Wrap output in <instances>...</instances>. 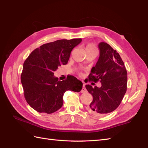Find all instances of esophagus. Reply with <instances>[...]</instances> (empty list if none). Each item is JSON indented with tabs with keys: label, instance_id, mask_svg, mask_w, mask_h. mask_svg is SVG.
<instances>
[{
	"label": "esophagus",
	"instance_id": "esophagus-1",
	"mask_svg": "<svg viewBox=\"0 0 148 148\" xmlns=\"http://www.w3.org/2000/svg\"><path fill=\"white\" fill-rule=\"evenodd\" d=\"M87 92L86 89L85 88V84H83V88H82V90H81V93H85Z\"/></svg>",
	"mask_w": 148,
	"mask_h": 148
}]
</instances>
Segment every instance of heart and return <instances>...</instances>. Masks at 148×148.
I'll list each match as a JSON object with an SVG mask.
<instances>
[{
    "instance_id": "b5f03b06",
    "label": "heart",
    "mask_w": 148,
    "mask_h": 148,
    "mask_svg": "<svg viewBox=\"0 0 148 148\" xmlns=\"http://www.w3.org/2000/svg\"><path fill=\"white\" fill-rule=\"evenodd\" d=\"M95 49V48H94V46L93 45H89L86 46L85 49Z\"/></svg>"
}]
</instances>
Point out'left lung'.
<instances>
[{
    "label": "left lung",
    "mask_w": 148,
    "mask_h": 148,
    "mask_svg": "<svg viewBox=\"0 0 148 148\" xmlns=\"http://www.w3.org/2000/svg\"><path fill=\"white\" fill-rule=\"evenodd\" d=\"M100 55L89 74L88 81L101 83V87L85 86L93 96L88 110L95 115L111 112L123 99L127 87V72L120 55L108 43H99Z\"/></svg>",
    "instance_id": "left-lung-1"
}]
</instances>
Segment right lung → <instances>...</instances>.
Segmentation results:
<instances>
[{"label":"right lung","instance_id":"right-lung-1","mask_svg":"<svg viewBox=\"0 0 148 148\" xmlns=\"http://www.w3.org/2000/svg\"><path fill=\"white\" fill-rule=\"evenodd\" d=\"M81 39H61L45 44L30 53L23 64L21 81L26 101L39 112L51 114L63 105V97L67 90L79 92L83 83L67 76L59 81L54 72L61 65L67 64L74 47Z\"/></svg>","mask_w":148,"mask_h":148}]
</instances>
